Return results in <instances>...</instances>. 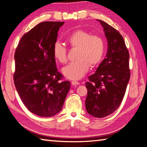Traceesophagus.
Wrapping results in <instances>:
<instances>
[{
  "mask_svg": "<svg viewBox=\"0 0 147 147\" xmlns=\"http://www.w3.org/2000/svg\"><path fill=\"white\" fill-rule=\"evenodd\" d=\"M71 84H72V85H73V86H76V85L79 84V82H77V81H76V80H73V81H72V82H71Z\"/></svg>",
  "mask_w": 147,
  "mask_h": 147,
  "instance_id": "obj_1",
  "label": "esophagus"
}]
</instances>
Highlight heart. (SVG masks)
I'll return each instance as SVG.
<instances>
[{"label": "heart", "instance_id": "obj_1", "mask_svg": "<svg viewBox=\"0 0 147 147\" xmlns=\"http://www.w3.org/2000/svg\"><path fill=\"white\" fill-rule=\"evenodd\" d=\"M67 42L72 48L78 49L77 60L64 67L63 73L67 78L78 80L88 73L90 65L94 67L101 63L105 50V41L101 36L92 35L84 30H77L70 34ZM53 55L60 63L67 62V49L59 42L53 44Z\"/></svg>", "mask_w": 147, "mask_h": 147}]
</instances>
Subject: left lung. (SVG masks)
<instances>
[{"mask_svg": "<svg viewBox=\"0 0 147 147\" xmlns=\"http://www.w3.org/2000/svg\"><path fill=\"white\" fill-rule=\"evenodd\" d=\"M97 21L103 27L108 50L106 57L86 83L85 104L90 115L103 118L119 107L124 96L130 78L129 55L120 32L103 21Z\"/></svg>", "mask_w": 147, "mask_h": 147, "instance_id": "1", "label": "left lung"}]
</instances>
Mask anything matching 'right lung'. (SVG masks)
<instances>
[{"mask_svg": "<svg viewBox=\"0 0 147 147\" xmlns=\"http://www.w3.org/2000/svg\"><path fill=\"white\" fill-rule=\"evenodd\" d=\"M64 22L39 23L25 33L16 48L13 80L25 106L44 117L61 111L70 89L69 81H61L57 71L53 46Z\"/></svg>", "mask_w": 147, "mask_h": 147, "instance_id": "add662e5", "label": "right lung"}]
</instances>
